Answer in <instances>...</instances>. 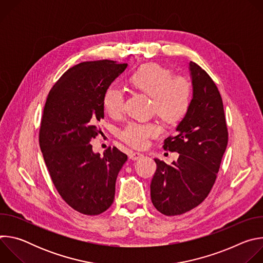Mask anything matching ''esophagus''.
Returning <instances> with one entry per match:
<instances>
[{"label": "esophagus", "instance_id": "1", "mask_svg": "<svg viewBox=\"0 0 263 263\" xmlns=\"http://www.w3.org/2000/svg\"><path fill=\"white\" fill-rule=\"evenodd\" d=\"M142 156H143V155H142L141 153L131 152V153L129 154V159H131V160H138V159H140Z\"/></svg>", "mask_w": 263, "mask_h": 263}]
</instances>
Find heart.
Returning a JSON list of instances; mask_svg holds the SVG:
<instances>
[{"mask_svg": "<svg viewBox=\"0 0 263 263\" xmlns=\"http://www.w3.org/2000/svg\"><path fill=\"white\" fill-rule=\"evenodd\" d=\"M130 85L152 99L154 114L166 124L180 122L190 109L193 86L189 78L173 74L172 70L157 63L140 65L130 73ZM103 107L111 118H120L125 110V96L122 90L109 86L103 95ZM160 127L153 122L129 123L121 132L120 138L134 148H143L148 139L158 136Z\"/></svg>", "mask_w": 263, "mask_h": 263, "instance_id": "1", "label": "heart"}]
</instances>
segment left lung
I'll return each mask as SVG.
<instances>
[{"mask_svg":"<svg viewBox=\"0 0 263 263\" xmlns=\"http://www.w3.org/2000/svg\"><path fill=\"white\" fill-rule=\"evenodd\" d=\"M193 99L163 148L179 153L171 165L154 159L157 168L151 182V200L164 215H180L199 206L216 180L228 144V129L220 93L209 74L191 61Z\"/></svg>","mask_w":263,"mask_h":263,"instance_id":"1","label":"left lung"}]
</instances>
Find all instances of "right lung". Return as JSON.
Wrapping results in <instances>:
<instances>
[{
	"label": "right lung",
	"instance_id": "1",
	"mask_svg": "<svg viewBox=\"0 0 263 263\" xmlns=\"http://www.w3.org/2000/svg\"><path fill=\"white\" fill-rule=\"evenodd\" d=\"M127 63L81 62L67 69L50 90L42 117L40 145L60 197L76 211L98 215L114 203L118 175L127 161L116 146L101 156L89 143L101 130L103 95Z\"/></svg>",
	"mask_w": 263,
	"mask_h": 263
}]
</instances>
